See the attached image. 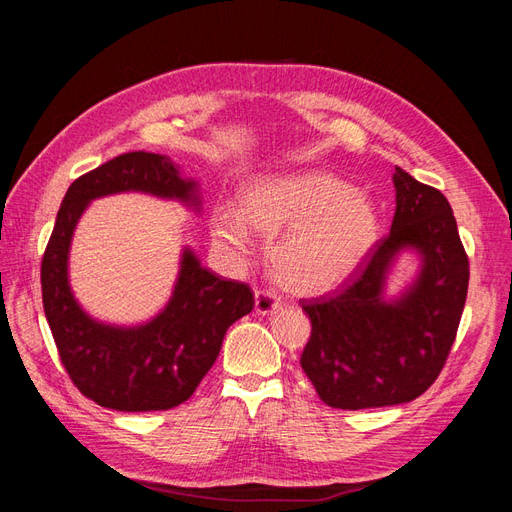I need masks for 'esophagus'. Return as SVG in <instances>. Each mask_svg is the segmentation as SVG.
<instances>
[{
  "instance_id": "obj_1",
  "label": "esophagus",
  "mask_w": 512,
  "mask_h": 512,
  "mask_svg": "<svg viewBox=\"0 0 512 512\" xmlns=\"http://www.w3.org/2000/svg\"><path fill=\"white\" fill-rule=\"evenodd\" d=\"M282 301L277 299V294L271 292V290H256L254 294V309L258 314L267 316V314H273L275 309H280Z\"/></svg>"
}]
</instances>
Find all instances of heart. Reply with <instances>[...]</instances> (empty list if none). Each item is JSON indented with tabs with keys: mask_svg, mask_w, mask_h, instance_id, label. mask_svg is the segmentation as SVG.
<instances>
[{
	"mask_svg": "<svg viewBox=\"0 0 512 512\" xmlns=\"http://www.w3.org/2000/svg\"><path fill=\"white\" fill-rule=\"evenodd\" d=\"M273 239V280L301 297L342 286L374 250L380 220L374 200L322 170L267 175L243 190L241 211L220 207L211 218L213 239L243 256L252 231Z\"/></svg>",
	"mask_w": 512,
	"mask_h": 512,
	"instance_id": "b5f03b06",
	"label": "heart"
}]
</instances>
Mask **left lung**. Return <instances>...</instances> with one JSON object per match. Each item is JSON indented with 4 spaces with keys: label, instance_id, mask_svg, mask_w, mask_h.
Wrapping results in <instances>:
<instances>
[{
    "label": "left lung",
    "instance_id": "8db88e82",
    "mask_svg": "<svg viewBox=\"0 0 512 512\" xmlns=\"http://www.w3.org/2000/svg\"><path fill=\"white\" fill-rule=\"evenodd\" d=\"M391 232L367 265L333 297L305 301L312 335L301 367L331 408L408 404L436 382L468 297L470 262L444 194L399 166ZM422 256L417 280L393 302L383 284L399 251Z\"/></svg>",
    "mask_w": 512,
    "mask_h": 512
}]
</instances>
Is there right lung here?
<instances>
[{
    "label": "right lung",
    "mask_w": 512,
    "mask_h": 512,
    "mask_svg": "<svg viewBox=\"0 0 512 512\" xmlns=\"http://www.w3.org/2000/svg\"><path fill=\"white\" fill-rule=\"evenodd\" d=\"M145 192L198 209L196 181L160 153L130 151L76 179L42 256V305L59 359L85 397L119 412L168 410L188 401L215 363L232 322L252 312L254 292L200 265L190 247L168 305L141 327H113L83 312L68 284L76 222L94 198Z\"/></svg>",
    "instance_id": "1"
}]
</instances>
